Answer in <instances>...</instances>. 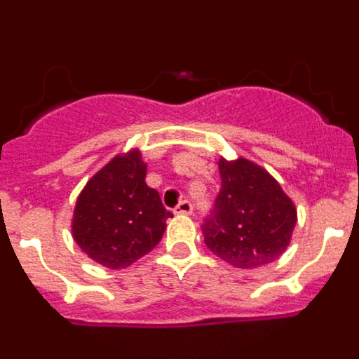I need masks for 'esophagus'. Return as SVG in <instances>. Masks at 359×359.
Returning <instances> with one entry per match:
<instances>
[{"instance_id": "esophagus-1", "label": "esophagus", "mask_w": 359, "mask_h": 359, "mask_svg": "<svg viewBox=\"0 0 359 359\" xmlns=\"http://www.w3.org/2000/svg\"><path fill=\"white\" fill-rule=\"evenodd\" d=\"M192 210H194L192 203L187 201V199H183V201L180 203L176 208H174V214H192Z\"/></svg>"}]
</instances>
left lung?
<instances>
[{
	"label": "left lung",
	"mask_w": 359,
	"mask_h": 359,
	"mask_svg": "<svg viewBox=\"0 0 359 359\" xmlns=\"http://www.w3.org/2000/svg\"><path fill=\"white\" fill-rule=\"evenodd\" d=\"M221 190L203 221L205 244L241 269L273 262L286 252L297 208L262 167L237 158L219 160Z\"/></svg>",
	"instance_id": "left-lung-1"
}]
</instances>
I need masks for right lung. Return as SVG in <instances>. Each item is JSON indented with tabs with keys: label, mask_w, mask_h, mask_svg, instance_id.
<instances>
[{
	"label": "right lung",
	"mask_w": 359,
	"mask_h": 359,
	"mask_svg": "<svg viewBox=\"0 0 359 359\" xmlns=\"http://www.w3.org/2000/svg\"><path fill=\"white\" fill-rule=\"evenodd\" d=\"M140 151L115 156L91 177L73 214V239L88 257L111 269L128 268L161 241L172 217L158 190L145 183Z\"/></svg>",
	"instance_id": "right-lung-1"
}]
</instances>
